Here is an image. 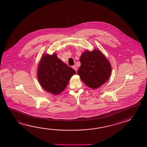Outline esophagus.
Listing matches in <instances>:
<instances>
[{"instance_id": "34e87169", "label": "esophagus", "mask_w": 147, "mask_h": 147, "mask_svg": "<svg viewBox=\"0 0 147 147\" xmlns=\"http://www.w3.org/2000/svg\"><path fill=\"white\" fill-rule=\"evenodd\" d=\"M72 68L74 69L76 71H77V69H78V68H77V66H76V65H75V66H72Z\"/></svg>"}]
</instances>
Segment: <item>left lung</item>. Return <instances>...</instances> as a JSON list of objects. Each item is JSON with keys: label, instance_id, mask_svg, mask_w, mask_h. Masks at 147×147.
I'll use <instances>...</instances> for the list:
<instances>
[{"label": "left lung", "instance_id": "left-lung-1", "mask_svg": "<svg viewBox=\"0 0 147 147\" xmlns=\"http://www.w3.org/2000/svg\"><path fill=\"white\" fill-rule=\"evenodd\" d=\"M81 66L78 70L81 80L88 87L97 89L106 82L111 72V66L100 50L94 49L82 53Z\"/></svg>", "mask_w": 147, "mask_h": 147}]
</instances>
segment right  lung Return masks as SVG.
I'll use <instances>...</instances> for the list:
<instances>
[{
  "label": "right lung",
  "instance_id": "right-lung-1",
  "mask_svg": "<svg viewBox=\"0 0 147 147\" xmlns=\"http://www.w3.org/2000/svg\"><path fill=\"white\" fill-rule=\"evenodd\" d=\"M75 74V70L63 63L55 53L43 55L38 67V79L41 86L53 94L62 92Z\"/></svg>",
  "mask_w": 147,
  "mask_h": 147
}]
</instances>
